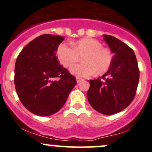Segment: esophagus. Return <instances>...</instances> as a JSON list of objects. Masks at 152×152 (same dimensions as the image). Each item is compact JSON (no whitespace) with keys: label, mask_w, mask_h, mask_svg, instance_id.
Instances as JSON below:
<instances>
[{"label":"esophagus","mask_w":152,"mask_h":152,"mask_svg":"<svg viewBox=\"0 0 152 152\" xmlns=\"http://www.w3.org/2000/svg\"><path fill=\"white\" fill-rule=\"evenodd\" d=\"M76 80H77V83H79L80 82H81L82 80H83V78L78 77H76Z\"/></svg>","instance_id":"1"}]
</instances>
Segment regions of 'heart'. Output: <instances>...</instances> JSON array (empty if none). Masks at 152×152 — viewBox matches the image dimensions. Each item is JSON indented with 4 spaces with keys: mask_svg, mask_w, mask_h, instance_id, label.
I'll return each mask as SVG.
<instances>
[{
    "mask_svg": "<svg viewBox=\"0 0 152 152\" xmlns=\"http://www.w3.org/2000/svg\"><path fill=\"white\" fill-rule=\"evenodd\" d=\"M68 44L61 43L57 49V58L65 67H69L82 57L83 63L73 65L72 74L77 77H88L97 72L102 75L110 69L112 55L110 50L102 47L100 42L93 38H83Z\"/></svg>",
    "mask_w": 152,
    "mask_h": 152,
    "instance_id": "obj_1",
    "label": "heart"
}]
</instances>
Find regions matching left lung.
<instances>
[{
  "label": "left lung",
  "mask_w": 152,
  "mask_h": 152,
  "mask_svg": "<svg viewBox=\"0 0 152 152\" xmlns=\"http://www.w3.org/2000/svg\"><path fill=\"white\" fill-rule=\"evenodd\" d=\"M114 53L112 65L101 78L90 80L87 99L96 111L111 115L122 111L136 94L140 70L133 50L115 37L103 35Z\"/></svg>",
  "instance_id": "8db88e82"
}]
</instances>
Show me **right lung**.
<instances>
[{
	"instance_id": "add662e5",
	"label": "right lung",
	"mask_w": 152,
	"mask_h": 152,
	"mask_svg": "<svg viewBox=\"0 0 152 152\" xmlns=\"http://www.w3.org/2000/svg\"><path fill=\"white\" fill-rule=\"evenodd\" d=\"M63 40L60 35H40L25 46L16 60V92L23 106L36 115L58 112L77 83L58 61L57 49Z\"/></svg>"
}]
</instances>
